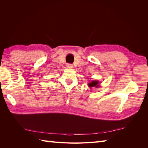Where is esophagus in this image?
Instances as JSON below:
<instances>
[{
    "label": "esophagus",
    "mask_w": 148,
    "mask_h": 148,
    "mask_svg": "<svg viewBox=\"0 0 148 148\" xmlns=\"http://www.w3.org/2000/svg\"><path fill=\"white\" fill-rule=\"evenodd\" d=\"M66 67H67V68H69V69H71V68H73V65L70 64H66Z\"/></svg>",
    "instance_id": "obj_1"
}]
</instances>
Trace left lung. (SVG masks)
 I'll list each match as a JSON object with an SVG mask.
<instances>
[{
    "instance_id": "1",
    "label": "left lung",
    "mask_w": 148,
    "mask_h": 148,
    "mask_svg": "<svg viewBox=\"0 0 148 148\" xmlns=\"http://www.w3.org/2000/svg\"><path fill=\"white\" fill-rule=\"evenodd\" d=\"M98 82L97 81H92V82H91V83H90L89 84V86H91V87H92V86H97V84H98Z\"/></svg>"
}]
</instances>
